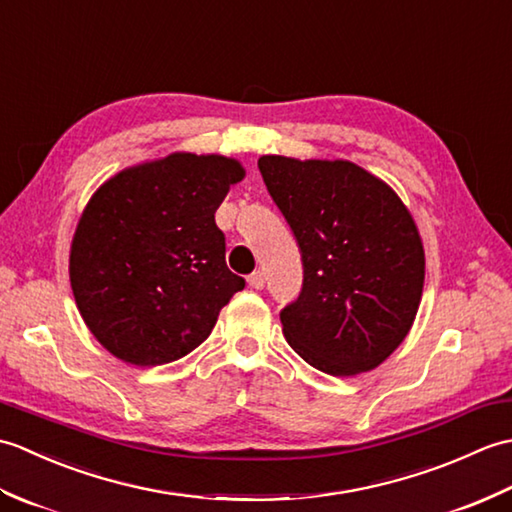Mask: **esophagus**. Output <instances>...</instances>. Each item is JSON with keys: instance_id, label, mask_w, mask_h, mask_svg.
I'll return each mask as SVG.
<instances>
[{"instance_id": "1", "label": "esophagus", "mask_w": 512, "mask_h": 512, "mask_svg": "<svg viewBox=\"0 0 512 512\" xmlns=\"http://www.w3.org/2000/svg\"><path fill=\"white\" fill-rule=\"evenodd\" d=\"M248 286L255 290H262L266 286V275L262 273V270H255L253 275H248Z\"/></svg>"}]
</instances>
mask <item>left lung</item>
<instances>
[{"label": "left lung", "mask_w": 512, "mask_h": 512, "mask_svg": "<svg viewBox=\"0 0 512 512\" xmlns=\"http://www.w3.org/2000/svg\"><path fill=\"white\" fill-rule=\"evenodd\" d=\"M257 167L301 250V295L279 314L288 345L332 376L378 367L422 299L424 248L409 209L350 160L262 156Z\"/></svg>", "instance_id": "8db88e82"}]
</instances>
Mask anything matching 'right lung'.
<instances>
[{"label":"right lung","mask_w":512,"mask_h":512,"mask_svg":"<svg viewBox=\"0 0 512 512\" xmlns=\"http://www.w3.org/2000/svg\"><path fill=\"white\" fill-rule=\"evenodd\" d=\"M242 162L176 151L118 171L85 204L70 246L76 308L107 352L165 365L209 339L246 281L226 266L215 211Z\"/></svg>","instance_id":"right-lung-1"}]
</instances>
